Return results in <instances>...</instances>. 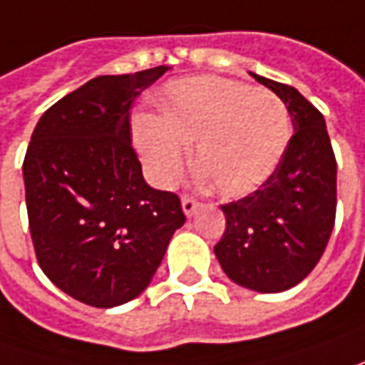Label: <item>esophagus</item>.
<instances>
[{
	"label": "esophagus",
	"mask_w": 365,
	"mask_h": 365,
	"mask_svg": "<svg viewBox=\"0 0 365 365\" xmlns=\"http://www.w3.org/2000/svg\"><path fill=\"white\" fill-rule=\"evenodd\" d=\"M200 207V202L195 200V197H192V195H183L182 197V210L185 216H192L195 210Z\"/></svg>",
	"instance_id": "obj_1"
}]
</instances>
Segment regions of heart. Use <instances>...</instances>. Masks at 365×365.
<instances>
[{"instance_id":"heart-1","label":"heart","mask_w":365,"mask_h":365,"mask_svg":"<svg viewBox=\"0 0 365 365\" xmlns=\"http://www.w3.org/2000/svg\"><path fill=\"white\" fill-rule=\"evenodd\" d=\"M163 115L133 117V143L163 187L182 180L195 143L200 175L222 197L252 194L279 168L291 139L284 103L270 91L220 76L165 84Z\"/></svg>"}]
</instances>
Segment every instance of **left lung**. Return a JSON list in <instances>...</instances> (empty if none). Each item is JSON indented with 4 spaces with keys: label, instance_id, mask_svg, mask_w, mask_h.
Listing matches in <instances>:
<instances>
[{
    "label": "left lung",
    "instance_id": "8db88e82",
    "mask_svg": "<svg viewBox=\"0 0 365 365\" xmlns=\"http://www.w3.org/2000/svg\"><path fill=\"white\" fill-rule=\"evenodd\" d=\"M250 76L287 105L295 133L260 190L222 206L226 230L214 252L236 284L257 293H281L315 269L329 242L337 163L319 110L289 84L255 72Z\"/></svg>",
    "mask_w": 365,
    "mask_h": 365
}]
</instances>
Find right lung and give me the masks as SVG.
<instances>
[{"label":"right lung","instance_id":"right-lung-1","mask_svg":"<svg viewBox=\"0 0 365 365\" xmlns=\"http://www.w3.org/2000/svg\"><path fill=\"white\" fill-rule=\"evenodd\" d=\"M168 70L96 76L48 108L32 133L24 183L36 258L84 305L141 295L185 222L178 195L145 182L131 145L133 103Z\"/></svg>","mask_w":365,"mask_h":365}]
</instances>
